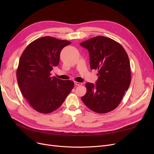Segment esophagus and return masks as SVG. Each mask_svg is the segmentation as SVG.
<instances>
[{"label": "esophagus", "instance_id": "34e87169", "mask_svg": "<svg viewBox=\"0 0 154 154\" xmlns=\"http://www.w3.org/2000/svg\"><path fill=\"white\" fill-rule=\"evenodd\" d=\"M74 84H75V85H78V86H79V85H82V83L78 82H77V81H75V82H74Z\"/></svg>", "mask_w": 154, "mask_h": 154}]
</instances>
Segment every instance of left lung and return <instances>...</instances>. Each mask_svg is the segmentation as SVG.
I'll list each match as a JSON object with an SVG mask.
<instances>
[{
    "label": "left lung",
    "instance_id": "1",
    "mask_svg": "<svg viewBox=\"0 0 154 154\" xmlns=\"http://www.w3.org/2000/svg\"><path fill=\"white\" fill-rule=\"evenodd\" d=\"M87 48L91 69L98 70L97 84L87 82L81 97L85 106L99 114L114 110L131 82V64L124 47L112 38L97 36L80 44Z\"/></svg>",
    "mask_w": 154,
    "mask_h": 154
}]
</instances>
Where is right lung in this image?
Segmentation results:
<instances>
[{
	"label": "right lung",
	"instance_id": "add662e5",
	"mask_svg": "<svg viewBox=\"0 0 154 154\" xmlns=\"http://www.w3.org/2000/svg\"><path fill=\"white\" fill-rule=\"evenodd\" d=\"M71 42L50 36L37 38L22 52L17 69L22 94L35 110L48 114L57 109L72 90L74 83L52 77L59 65L62 48Z\"/></svg>",
	"mask_w": 154,
	"mask_h": 154
}]
</instances>
